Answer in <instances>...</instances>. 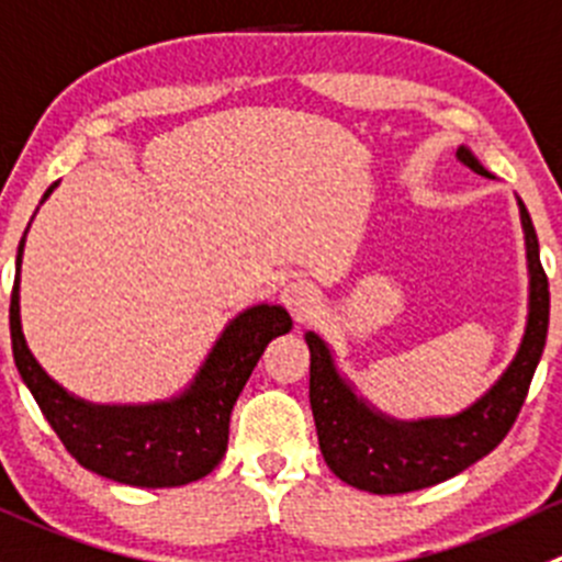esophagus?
Instances as JSON below:
<instances>
[{
  "label": "esophagus",
  "mask_w": 562,
  "mask_h": 562,
  "mask_svg": "<svg viewBox=\"0 0 562 562\" xmlns=\"http://www.w3.org/2000/svg\"><path fill=\"white\" fill-rule=\"evenodd\" d=\"M280 299L282 304H285V307L302 321L307 318V315L313 313L315 304H318V291H315L307 280H291L285 288H282Z\"/></svg>",
  "instance_id": "1"
}]
</instances>
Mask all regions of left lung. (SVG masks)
<instances>
[{"label": "left lung", "instance_id": "1", "mask_svg": "<svg viewBox=\"0 0 562 562\" xmlns=\"http://www.w3.org/2000/svg\"><path fill=\"white\" fill-rule=\"evenodd\" d=\"M459 161L488 176L475 156L459 148ZM521 205V203H519ZM521 225L530 260V318L519 353L503 379L467 412L448 419L395 423L370 412L337 375L331 353L318 335L307 331L310 406L324 461L348 486L373 494H406L459 475L492 453L514 428L549 329V280L538 255V236L521 205Z\"/></svg>", "mask_w": 562, "mask_h": 562}]
</instances>
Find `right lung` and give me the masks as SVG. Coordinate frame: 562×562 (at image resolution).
Wrapping results in <instances>:
<instances>
[{"instance_id":"obj_1","label":"right lung","mask_w":562,"mask_h":562,"mask_svg":"<svg viewBox=\"0 0 562 562\" xmlns=\"http://www.w3.org/2000/svg\"><path fill=\"white\" fill-rule=\"evenodd\" d=\"M52 189L48 187V192ZM48 192L43 198H48ZM21 252L24 238L19 244L10 293L13 359L65 450L85 470L128 486H183L209 475L227 450L231 414L244 384L266 346L277 335L291 331V315L269 304L238 315L216 340L194 384L176 401L154 406H92L48 379L26 348L19 318Z\"/></svg>"}]
</instances>
